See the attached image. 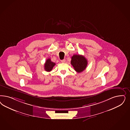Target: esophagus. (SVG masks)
Masks as SVG:
<instances>
[{
	"instance_id": "34e87169",
	"label": "esophagus",
	"mask_w": 130,
	"mask_h": 130,
	"mask_svg": "<svg viewBox=\"0 0 130 130\" xmlns=\"http://www.w3.org/2000/svg\"><path fill=\"white\" fill-rule=\"evenodd\" d=\"M61 62H62V63H65V62H66V59H63V60H61Z\"/></svg>"
}]
</instances>
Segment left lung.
Returning a JSON list of instances; mask_svg holds the SVG:
<instances>
[{
    "label": "left lung",
    "mask_w": 130,
    "mask_h": 130,
    "mask_svg": "<svg viewBox=\"0 0 130 130\" xmlns=\"http://www.w3.org/2000/svg\"><path fill=\"white\" fill-rule=\"evenodd\" d=\"M71 63L75 71L81 73L86 68L88 60L82 55H74L72 57Z\"/></svg>",
    "instance_id": "left-lung-1"
}]
</instances>
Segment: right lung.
<instances>
[{
  "instance_id": "obj_1",
  "label": "right lung",
  "mask_w": 130,
  "mask_h": 130,
  "mask_svg": "<svg viewBox=\"0 0 130 130\" xmlns=\"http://www.w3.org/2000/svg\"><path fill=\"white\" fill-rule=\"evenodd\" d=\"M55 65V63L52 62L50 59H48L46 60L45 63L44 64V69L46 71H52Z\"/></svg>"
}]
</instances>
